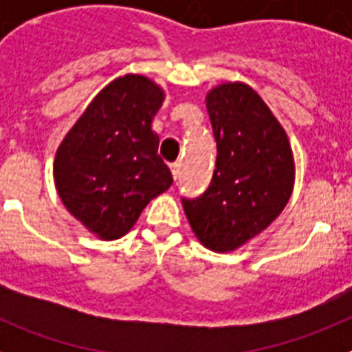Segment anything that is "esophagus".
<instances>
[{
  "label": "esophagus",
  "mask_w": 352,
  "mask_h": 352,
  "mask_svg": "<svg viewBox=\"0 0 352 352\" xmlns=\"http://www.w3.org/2000/svg\"><path fill=\"white\" fill-rule=\"evenodd\" d=\"M179 164L178 162H174V164H170V173H173V178L178 179L179 178Z\"/></svg>",
  "instance_id": "34e87169"
}]
</instances>
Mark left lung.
Here are the masks:
<instances>
[{
	"mask_svg": "<svg viewBox=\"0 0 352 352\" xmlns=\"http://www.w3.org/2000/svg\"><path fill=\"white\" fill-rule=\"evenodd\" d=\"M217 141L208 190L183 199L195 238L213 252H234L284 211L294 188V155L280 121L254 88L222 82L206 93Z\"/></svg>",
	"mask_w": 352,
	"mask_h": 352,
	"instance_id": "obj_1",
	"label": "left lung"
}]
</instances>
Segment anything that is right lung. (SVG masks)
Wrapping results in <instances>:
<instances>
[{"mask_svg": "<svg viewBox=\"0 0 352 352\" xmlns=\"http://www.w3.org/2000/svg\"><path fill=\"white\" fill-rule=\"evenodd\" d=\"M166 100L155 80L126 74L102 89L74 123L54 157L65 208L93 236H125L148 203L173 185L151 123Z\"/></svg>", "mask_w": 352, "mask_h": 352, "instance_id": "obj_1", "label": "right lung"}]
</instances>
